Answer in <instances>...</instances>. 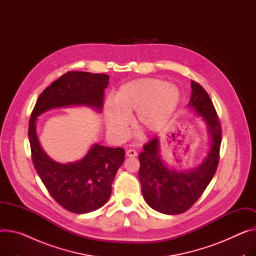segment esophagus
<instances>
[{
    "label": "esophagus",
    "instance_id": "1",
    "mask_svg": "<svg viewBox=\"0 0 256 256\" xmlns=\"http://www.w3.org/2000/svg\"><path fill=\"white\" fill-rule=\"evenodd\" d=\"M126 154L127 156H130V158H133V156H137V152L134 150H128L126 152Z\"/></svg>",
    "mask_w": 256,
    "mask_h": 256
}]
</instances>
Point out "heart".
<instances>
[{"label":"heart","instance_id":"obj_1","mask_svg":"<svg viewBox=\"0 0 256 256\" xmlns=\"http://www.w3.org/2000/svg\"><path fill=\"white\" fill-rule=\"evenodd\" d=\"M182 100L180 89L159 78H138L122 85L114 100L104 106L106 128L114 136H122L128 126V116L140 131L156 133L170 122Z\"/></svg>","mask_w":256,"mask_h":256}]
</instances>
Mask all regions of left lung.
I'll use <instances>...</instances> for the list:
<instances>
[{"mask_svg":"<svg viewBox=\"0 0 256 256\" xmlns=\"http://www.w3.org/2000/svg\"><path fill=\"white\" fill-rule=\"evenodd\" d=\"M192 95L186 108L201 116L205 123L209 144L206 156L198 167L188 170L170 168L163 159L160 137H154L140 154V180L148 205L160 213L174 215L190 209L213 178L218 168L222 128L208 93L192 81Z\"/></svg>","mask_w":256,"mask_h":256,"instance_id":"obj_1","label":"left lung"}]
</instances>
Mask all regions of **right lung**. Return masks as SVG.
Returning <instances> with one entry per match:
<instances>
[{"instance_id": "right-lung-1", "label": "right lung", "mask_w": 256, "mask_h": 256, "mask_svg": "<svg viewBox=\"0 0 256 256\" xmlns=\"http://www.w3.org/2000/svg\"><path fill=\"white\" fill-rule=\"evenodd\" d=\"M108 83L110 76L104 74L68 72L41 93L30 116L28 138L36 171L53 199L72 213L92 212L108 202L112 182L125 160V150L93 144L81 160L56 162L38 140V116L52 108L70 106H88L102 112Z\"/></svg>"}]
</instances>
